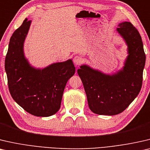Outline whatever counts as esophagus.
<instances>
[{
    "label": "esophagus",
    "instance_id": "esophagus-1",
    "mask_svg": "<svg viewBox=\"0 0 150 150\" xmlns=\"http://www.w3.org/2000/svg\"><path fill=\"white\" fill-rule=\"evenodd\" d=\"M82 62H83V59H82L81 56H76L74 57V58H73V62H74V64L76 66L79 65Z\"/></svg>",
    "mask_w": 150,
    "mask_h": 150
}]
</instances>
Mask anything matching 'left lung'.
I'll use <instances>...</instances> for the list:
<instances>
[{"label": "left lung", "instance_id": "1", "mask_svg": "<svg viewBox=\"0 0 150 150\" xmlns=\"http://www.w3.org/2000/svg\"><path fill=\"white\" fill-rule=\"evenodd\" d=\"M117 33L127 45L124 66L105 73L84 64L77 73L83 83L90 110L98 115H114L124 111L140 92L145 54L138 30L129 22L117 25Z\"/></svg>", "mask_w": 150, "mask_h": 150}]
</instances>
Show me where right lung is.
Listing matches in <instances>:
<instances>
[{
  "label": "right lung",
  "mask_w": 150,
  "mask_h": 150,
  "mask_svg": "<svg viewBox=\"0 0 150 150\" xmlns=\"http://www.w3.org/2000/svg\"><path fill=\"white\" fill-rule=\"evenodd\" d=\"M32 21L26 18L10 39L5 71L10 94L25 111L38 117H49L60 108L62 94L75 67L72 59L44 68L30 64L24 45Z\"/></svg>",
  "instance_id": "right-lung-1"
}]
</instances>
